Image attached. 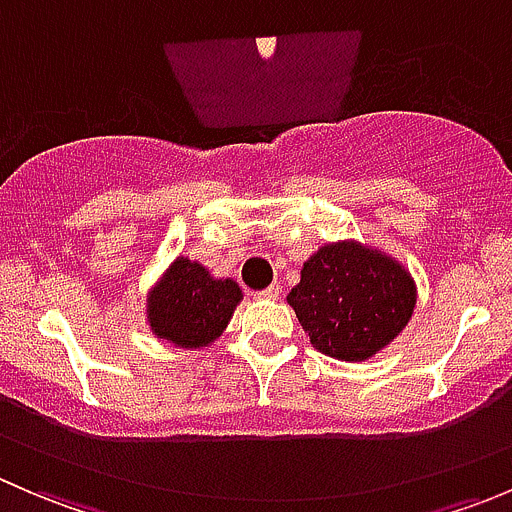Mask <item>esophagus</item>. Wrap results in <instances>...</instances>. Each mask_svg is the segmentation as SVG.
Segmentation results:
<instances>
[{
  "instance_id": "34e87169",
  "label": "esophagus",
  "mask_w": 512,
  "mask_h": 512,
  "mask_svg": "<svg viewBox=\"0 0 512 512\" xmlns=\"http://www.w3.org/2000/svg\"><path fill=\"white\" fill-rule=\"evenodd\" d=\"M257 297H260V299H280V287L270 285V287L260 289V292H257Z\"/></svg>"
}]
</instances>
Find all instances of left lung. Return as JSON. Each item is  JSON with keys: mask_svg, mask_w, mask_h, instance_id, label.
I'll return each mask as SVG.
<instances>
[{"mask_svg": "<svg viewBox=\"0 0 512 512\" xmlns=\"http://www.w3.org/2000/svg\"><path fill=\"white\" fill-rule=\"evenodd\" d=\"M309 342L322 354L364 361L409 324L416 287L391 257L359 242L324 245L287 294Z\"/></svg>", "mask_w": 512, "mask_h": 512, "instance_id": "1", "label": "left lung"}]
</instances>
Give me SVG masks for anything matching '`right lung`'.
<instances>
[{"instance_id":"add662e5","label":"right lung","mask_w":512,"mask_h":512,"mask_svg":"<svg viewBox=\"0 0 512 512\" xmlns=\"http://www.w3.org/2000/svg\"><path fill=\"white\" fill-rule=\"evenodd\" d=\"M240 299L237 282L213 280L203 265L178 257L148 297V322L175 347H205L223 334Z\"/></svg>"}]
</instances>
